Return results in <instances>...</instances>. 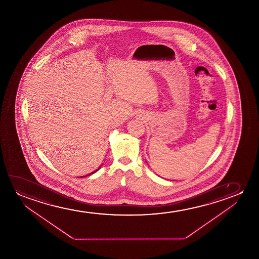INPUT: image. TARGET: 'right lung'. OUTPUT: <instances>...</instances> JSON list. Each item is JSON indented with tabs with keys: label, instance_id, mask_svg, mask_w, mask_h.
<instances>
[{
	"label": "right lung",
	"instance_id": "add662e5",
	"mask_svg": "<svg viewBox=\"0 0 259 259\" xmlns=\"http://www.w3.org/2000/svg\"><path fill=\"white\" fill-rule=\"evenodd\" d=\"M99 169H100V167H99V168H98V169H97V170H95V171H93V172H91V174H87V175H85V176H82V177H87V176H89V175H91V174H95V172H96V171H97V170H99Z\"/></svg>",
	"mask_w": 259,
	"mask_h": 259
}]
</instances>
